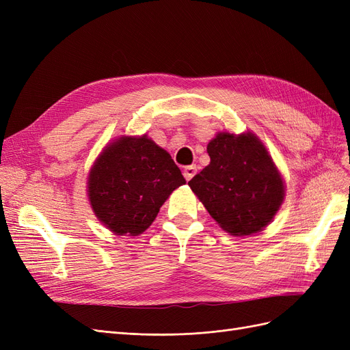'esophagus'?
I'll return each instance as SVG.
<instances>
[{
	"label": "esophagus",
	"mask_w": 350,
	"mask_h": 350,
	"mask_svg": "<svg viewBox=\"0 0 350 350\" xmlns=\"http://www.w3.org/2000/svg\"><path fill=\"white\" fill-rule=\"evenodd\" d=\"M196 172H197V167H196V165H189V166H187V167L184 169V176H185L187 181H189V179H191V178L196 175Z\"/></svg>",
	"instance_id": "1"
}]
</instances>
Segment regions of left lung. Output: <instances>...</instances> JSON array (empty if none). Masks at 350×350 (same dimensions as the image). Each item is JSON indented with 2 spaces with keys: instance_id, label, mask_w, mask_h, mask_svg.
<instances>
[{
  "instance_id": "8db88e82",
  "label": "left lung",
  "mask_w": 350,
  "mask_h": 350,
  "mask_svg": "<svg viewBox=\"0 0 350 350\" xmlns=\"http://www.w3.org/2000/svg\"><path fill=\"white\" fill-rule=\"evenodd\" d=\"M210 165L188 185L232 235H251L278 213L284 185L269 152L254 134L220 133L207 144Z\"/></svg>"
}]
</instances>
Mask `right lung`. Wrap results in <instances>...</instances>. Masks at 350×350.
<instances>
[{"label":"right lung","mask_w":350,"mask_h":350,"mask_svg":"<svg viewBox=\"0 0 350 350\" xmlns=\"http://www.w3.org/2000/svg\"><path fill=\"white\" fill-rule=\"evenodd\" d=\"M88 184L94 215L105 226L116 235H139L185 178L171 154L143 135L105 147Z\"/></svg>","instance_id":"obj_1"}]
</instances>
